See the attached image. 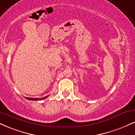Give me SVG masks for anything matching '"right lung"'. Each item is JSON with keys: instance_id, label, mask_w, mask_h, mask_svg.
<instances>
[{"instance_id": "1", "label": "right lung", "mask_w": 135, "mask_h": 135, "mask_svg": "<svg viewBox=\"0 0 135 135\" xmlns=\"http://www.w3.org/2000/svg\"><path fill=\"white\" fill-rule=\"evenodd\" d=\"M48 96H49V95H47V96L44 97L43 98H29V97H27V99L31 100H41L45 99H46V97Z\"/></svg>"}]
</instances>
